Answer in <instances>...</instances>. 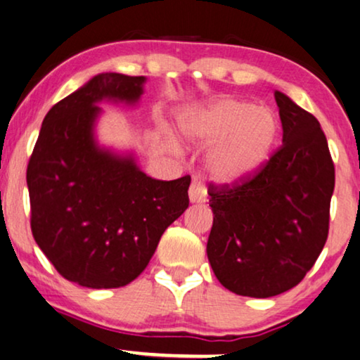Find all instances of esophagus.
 <instances>
[{
    "mask_svg": "<svg viewBox=\"0 0 360 360\" xmlns=\"http://www.w3.org/2000/svg\"><path fill=\"white\" fill-rule=\"evenodd\" d=\"M189 199L191 202H205L207 199V191H205V186L200 183V181L194 179L189 186Z\"/></svg>",
    "mask_w": 360,
    "mask_h": 360,
    "instance_id": "1",
    "label": "esophagus"
}]
</instances>
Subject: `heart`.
<instances>
[{
    "instance_id": "obj_1",
    "label": "heart",
    "mask_w": 360,
    "mask_h": 360,
    "mask_svg": "<svg viewBox=\"0 0 360 360\" xmlns=\"http://www.w3.org/2000/svg\"><path fill=\"white\" fill-rule=\"evenodd\" d=\"M191 141L217 145L207 167L219 183H238L268 161L280 138V122L271 110L237 98H222L184 122Z\"/></svg>"
}]
</instances>
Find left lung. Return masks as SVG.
<instances>
[{
	"label": "left lung",
	"mask_w": 360,
	"mask_h": 360,
	"mask_svg": "<svg viewBox=\"0 0 360 360\" xmlns=\"http://www.w3.org/2000/svg\"><path fill=\"white\" fill-rule=\"evenodd\" d=\"M283 145L255 174L210 184V266L222 286L270 298L300 283L329 233L334 162L313 115L275 92Z\"/></svg>",
	"instance_id": "left-lung-1"
}]
</instances>
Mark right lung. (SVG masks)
<instances>
[{
	"instance_id": "obj_1",
	"label": "right lung",
	"mask_w": 360,
	"mask_h": 360,
	"mask_svg": "<svg viewBox=\"0 0 360 360\" xmlns=\"http://www.w3.org/2000/svg\"><path fill=\"white\" fill-rule=\"evenodd\" d=\"M143 82L110 72L62 98L47 112L27 165L32 237L60 276L87 288L135 280L189 205L191 176L151 179L94 141L95 103L136 102Z\"/></svg>"
}]
</instances>
